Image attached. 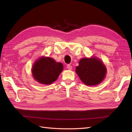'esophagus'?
I'll list each match as a JSON object with an SVG mask.
<instances>
[{"mask_svg": "<svg viewBox=\"0 0 132 132\" xmlns=\"http://www.w3.org/2000/svg\"><path fill=\"white\" fill-rule=\"evenodd\" d=\"M67 69H69V70H71V69H72V66L70 65H67Z\"/></svg>", "mask_w": 132, "mask_h": 132, "instance_id": "1", "label": "esophagus"}]
</instances>
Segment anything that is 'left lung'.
Wrapping results in <instances>:
<instances>
[{
    "instance_id": "1",
    "label": "left lung",
    "mask_w": 132,
    "mask_h": 132,
    "mask_svg": "<svg viewBox=\"0 0 132 132\" xmlns=\"http://www.w3.org/2000/svg\"><path fill=\"white\" fill-rule=\"evenodd\" d=\"M75 71L85 85L93 86L99 84L103 80L107 69L101 60L94 57L81 59Z\"/></svg>"
}]
</instances>
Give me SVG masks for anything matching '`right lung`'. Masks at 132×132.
<instances>
[{
  "instance_id": "right-lung-1",
  "label": "right lung",
  "mask_w": 132,
  "mask_h": 132,
  "mask_svg": "<svg viewBox=\"0 0 132 132\" xmlns=\"http://www.w3.org/2000/svg\"><path fill=\"white\" fill-rule=\"evenodd\" d=\"M63 69L62 63L56 62L50 57H42L35 62L32 74L36 81L50 85L56 80Z\"/></svg>"
}]
</instances>
